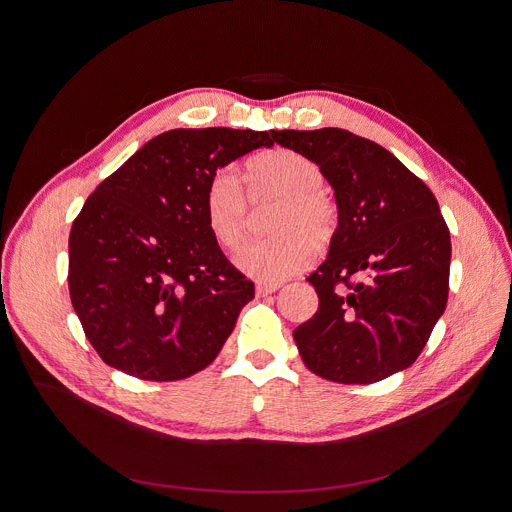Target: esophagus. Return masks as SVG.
<instances>
[{"instance_id":"1","label":"esophagus","mask_w":512,"mask_h":512,"mask_svg":"<svg viewBox=\"0 0 512 512\" xmlns=\"http://www.w3.org/2000/svg\"><path fill=\"white\" fill-rule=\"evenodd\" d=\"M280 288V284H257L255 286V292H257V297H267V294H272V292H276Z\"/></svg>"}]
</instances>
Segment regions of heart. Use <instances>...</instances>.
Returning <instances> with one entry per match:
<instances>
[{"label": "heart", "mask_w": 512, "mask_h": 512, "mask_svg": "<svg viewBox=\"0 0 512 512\" xmlns=\"http://www.w3.org/2000/svg\"><path fill=\"white\" fill-rule=\"evenodd\" d=\"M324 172L309 157L274 149L255 157L249 166V195L255 203L280 201L272 218L270 238L242 247L234 263L242 274L263 284H280L313 261L315 247L332 240L338 207L321 191ZM249 195L230 168L215 172L207 184L205 215L213 238L236 249L249 226Z\"/></svg>", "instance_id": "obj_1"}]
</instances>
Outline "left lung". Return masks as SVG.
I'll list each match as a JSON object with an SVG mask.
<instances>
[{"label": "left lung", "instance_id": "left-lung-1", "mask_svg": "<svg viewBox=\"0 0 512 512\" xmlns=\"http://www.w3.org/2000/svg\"><path fill=\"white\" fill-rule=\"evenodd\" d=\"M272 139L315 161L338 205L328 257L307 278L319 307L292 334L301 359L338 384L411 367L448 301L450 232L434 193L388 149L348 130H272Z\"/></svg>", "mask_w": 512, "mask_h": 512}]
</instances>
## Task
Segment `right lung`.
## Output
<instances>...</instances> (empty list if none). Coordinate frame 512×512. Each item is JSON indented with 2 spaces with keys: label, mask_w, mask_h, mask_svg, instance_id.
I'll list each match as a JSON object with an SVG mask.
<instances>
[{
  "label": "right lung",
  "mask_w": 512,
  "mask_h": 512,
  "mask_svg": "<svg viewBox=\"0 0 512 512\" xmlns=\"http://www.w3.org/2000/svg\"><path fill=\"white\" fill-rule=\"evenodd\" d=\"M272 132L176 128L107 176L68 240L72 307L97 355L139 380L174 382L205 369L255 297L213 238L211 176Z\"/></svg>",
  "instance_id": "obj_1"
}]
</instances>
